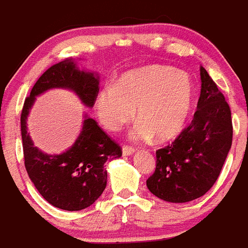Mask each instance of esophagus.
Segmentation results:
<instances>
[{"mask_svg":"<svg viewBox=\"0 0 248 248\" xmlns=\"http://www.w3.org/2000/svg\"><path fill=\"white\" fill-rule=\"evenodd\" d=\"M134 151H135V150H134L133 147L125 146V145L123 146V156H130V155H133Z\"/></svg>","mask_w":248,"mask_h":248,"instance_id":"obj_1","label":"esophagus"}]
</instances>
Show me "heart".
<instances>
[{
    "mask_svg": "<svg viewBox=\"0 0 248 248\" xmlns=\"http://www.w3.org/2000/svg\"><path fill=\"white\" fill-rule=\"evenodd\" d=\"M195 87L192 77L166 65H149L126 71L114 86H106L94 102L97 117L109 131H117L134 117L131 136L138 141L176 139L192 114Z\"/></svg>",
    "mask_w": 248,
    "mask_h": 248,
    "instance_id": "heart-1",
    "label": "heart"
}]
</instances>
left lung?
I'll return each mask as SVG.
<instances>
[{
    "label": "left lung",
    "instance_id": "obj_1",
    "mask_svg": "<svg viewBox=\"0 0 248 248\" xmlns=\"http://www.w3.org/2000/svg\"><path fill=\"white\" fill-rule=\"evenodd\" d=\"M201 79L192 123L171 145L156 151V170L146 181L150 192L165 202L187 203L205 194L232 144L230 107L203 66Z\"/></svg>",
    "mask_w": 248,
    "mask_h": 248
}]
</instances>
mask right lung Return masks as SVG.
I'll list each match as a JSON object with an SVG mask.
<instances>
[{"mask_svg": "<svg viewBox=\"0 0 248 248\" xmlns=\"http://www.w3.org/2000/svg\"><path fill=\"white\" fill-rule=\"evenodd\" d=\"M51 88L72 91L86 107L92 108L99 91V76L79 70L72 59L60 61L36 81L20 115L24 166L29 178L47 203L76 212L88 208L101 197L107 186L104 163L119 158L122 149L86 114L78 138L65 152L49 155L34 146L27 131V118L36 97Z\"/></svg>", "mask_w": 248, "mask_h": 248, "instance_id": "obj_1", "label": "right lung"}]
</instances>
